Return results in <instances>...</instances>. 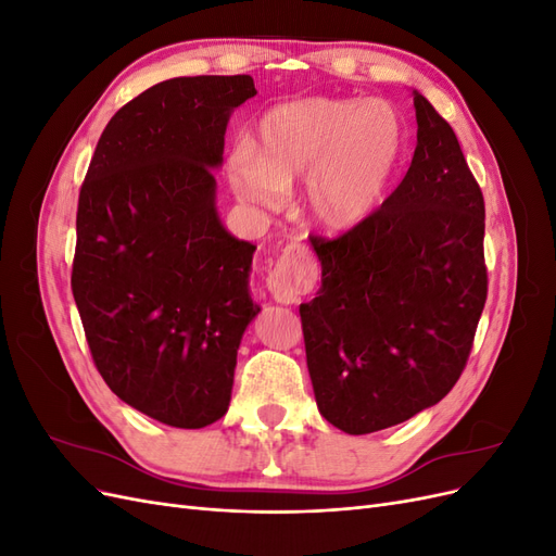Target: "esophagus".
<instances>
[{"label":"esophagus","instance_id":"esophagus-1","mask_svg":"<svg viewBox=\"0 0 556 556\" xmlns=\"http://www.w3.org/2000/svg\"><path fill=\"white\" fill-rule=\"evenodd\" d=\"M317 280V262L311 250L301 243H292L282 250L274 271L266 278V288L278 304H294V301L313 290Z\"/></svg>","mask_w":556,"mask_h":556}]
</instances>
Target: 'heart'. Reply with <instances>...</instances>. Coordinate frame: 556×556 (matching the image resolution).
Instances as JSON below:
<instances>
[{
	"instance_id": "b5f03b06",
	"label": "heart",
	"mask_w": 556,
	"mask_h": 556,
	"mask_svg": "<svg viewBox=\"0 0 556 556\" xmlns=\"http://www.w3.org/2000/svg\"><path fill=\"white\" fill-rule=\"evenodd\" d=\"M406 150L408 127L392 104L308 97L260 117L252 148L231 153L229 185L245 204L276 208L285 190L306 176V220L345 233L378 211Z\"/></svg>"
}]
</instances>
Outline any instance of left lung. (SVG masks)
<instances>
[{
  "mask_svg": "<svg viewBox=\"0 0 556 556\" xmlns=\"http://www.w3.org/2000/svg\"><path fill=\"white\" fill-rule=\"evenodd\" d=\"M406 178L343 237L311 245L323 288L301 304L327 422L352 435L406 422L459 380L486 299L484 199L457 134L413 90Z\"/></svg>",
  "mask_w": 556,
  "mask_h": 556,
  "instance_id": "left-lung-1",
  "label": "left lung"
}]
</instances>
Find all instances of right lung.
<instances>
[{"mask_svg": "<svg viewBox=\"0 0 556 556\" xmlns=\"http://www.w3.org/2000/svg\"><path fill=\"white\" fill-rule=\"evenodd\" d=\"M250 76L162 80L99 137L76 213L72 290L97 371L178 429L220 419L245 327L255 245L225 229L213 169Z\"/></svg>", "mask_w": 556, "mask_h": 556, "instance_id": "obj_1", "label": "right lung"}]
</instances>
